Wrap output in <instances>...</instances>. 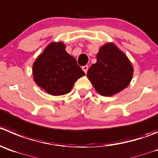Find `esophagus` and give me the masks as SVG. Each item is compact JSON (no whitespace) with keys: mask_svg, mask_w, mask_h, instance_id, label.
Instances as JSON below:
<instances>
[{"mask_svg":"<svg viewBox=\"0 0 158 158\" xmlns=\"http://www.w3.org/2000/svg\"><path fill=\"white\" fill-rule=\"evenodd\" d=\"M82 70L84 71V72H85V73H86V72H87V71H88V66L87 65L82 66Z\"/></svg>","mask_w":158,"mask_h":158,"instance_id":"esophagus-1","label":"esophagus"}]
</instances>
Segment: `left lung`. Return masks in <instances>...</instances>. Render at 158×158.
Instances as JSON below:
<instances>
[{
    "mask_svg": "<svg viewBox=\"0 0 158 158\" xmlns=\"http://www.w3.org/2000/svg\"><path fill=\"white\" fill-rule=\"evenodd\" d=\"M132 76L133 67L129 57L112 42L99 48L97 62L86 74L96 91L104 97L123 90L129 85Z\"/></svg>",
    "mask_w": 158,
    "mask_h": 158,
    "instance_id": "8db88e82",
    "label": "left lung"
}]
</instances>
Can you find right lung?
Masks as SVG:
<instances>
[{"label": "right lung", "instance_id": "add662e5", "mask_svg": "<svg viewBox=\"0 0 158 158\" xmlns=\"http://www.w3.org/2000/svg\"><path fill=\"white\" fill-rule=\"evenodd\" d=\"M32 76L36 85L53 96L69 94L83 71L76 59L65 51L63 42H51L32 64Z\"/></svg>", "mask_w": 158, "mask_h": 158}]
</instances>
